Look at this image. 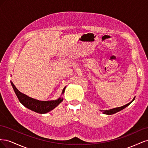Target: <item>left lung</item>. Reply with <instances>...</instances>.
<instances>
[{
  "label": "left lung",
  "mask_w": 148,
  "mask_h": 148,
  "mask_svg": "<svg viewBox=\"0 0 148 148\" xmlns=\"http://www.w3.org/2000/svg\"><path fill=\"white\" fill-rule=\"evenodd\" d=\"M135 97H134L133 99L130 102H129L128 104H126V105H125V106H123L117 107V108H114V109H112L107 110H102V111L103 112V114H107V115H112V114H115V113H117V112H118L123 110V109L125 108V107H127L128 106H129L130 104L131 103H132L134 100H135Z\"/></svg>",
  "instance_id": "obj_1"
}]
</instances>
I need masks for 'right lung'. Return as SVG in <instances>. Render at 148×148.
I'll return each instance as SVG.
<instances>
[{"mask_svg":"<svg viewBox=\"0 0 148 148\" xmlns=\"http://www.w3.org/2000/svg\"><path fill=\"white\" fill-rule=\"evenodd\" d=\"M11 84L18 97V99L19 101L21 104L25 107H26V108H28L39 114H46L49 112H50L51 110L56 108V107L63 101V97H60L57 100L47 101H41L34 99L33 98H31L20 92L12 82ZM65 88L66 87H65L63 89V91H62V95H63L64 93Z\"/></svg>","mask_w":148,"mask_h":148,"instance_id":"right-lung-1","label":"right lung"}]
</instances>
